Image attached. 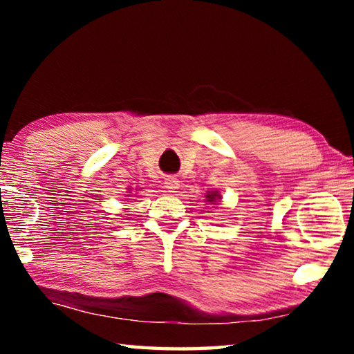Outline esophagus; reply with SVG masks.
I'll list each match as a JSON object with an SVG mask.
<instances>
[{"label": "esophagus", "instance_id": "obj_1", "mask_svg": "<svg viewBox=\"0 0 354 354\" xmlns=\"http://www.w3.org/2000/svg\"><path fill=\"white\" fill-rule=\"evenodd\" d=\"M164 183H166V188L169 192H176L178 187H180V182H178L177 177L174 176H167L166 178H164Z\"/></svg>", "mask_w": 354, "mask_h": 354}]
</instances>
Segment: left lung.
<instances>
[{"label": "left lung", "mask_w": 354, "mask_h": 354, "mask_svg": "<svg viewBox=\"0 0 354 354\" xmlns=\"http://www.w3.org/2000/svg\"><path fill=\"white\" fill-rule=\"evenodd\" d=\"M207 201H214L216 200V198H217V200H219V198H221V195H219V193H217V192H212V193H207Z\"/></svg>", "instance_id": "1"}]
</instances>
